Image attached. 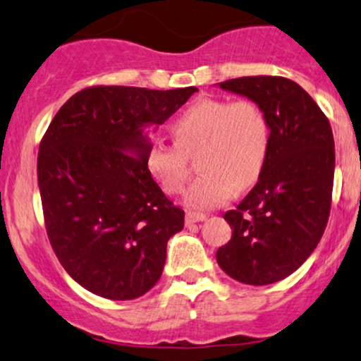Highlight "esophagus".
Here are the masks:
<instances>
[{"instance_id": "esophagus-1", "label": "esophagus", "mask_w": 361, "mask_h": 361, "mask_svg": "<svg viewBox=\"0 0 361 361\" xmlns=\"http://www.w3.org/2000/svg\"><path fill=\"white\" fill-rule=\"evenodd\" d=\"M206 219V214L203 213H190L186 214V226H191L195 223H200V221H204Z\"/></svg>"}]
</instances>
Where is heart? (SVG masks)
Returning <instances> with one entry per match:
<instances>
[{
	"instance_id": "obj_1",
	"label": "heart",
	"mask_w": 361,
	"mask_h": 361,
	"mask_svg": "<svg viewBox=\"0 0 361 361\" xmlns=\"http://www.w3.org/2000/svg\"><path fill=\"white\" fill-rule=\"evenodd\" d=\"M176 143L152 140L145 165L168 193H180L190 176L186 153L200 150L203 173L185 193L193 209L226 203L238 188H247L261 175L269 155L271 130L266 115L251 100L229 102L200 99L173 123Z\"/></svg>"
}]
</instances>
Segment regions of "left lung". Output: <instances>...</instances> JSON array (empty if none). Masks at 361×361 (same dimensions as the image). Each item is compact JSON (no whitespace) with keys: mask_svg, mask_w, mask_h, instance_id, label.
<instances>
[{"mask_svg":"<svg viewBox=\"0 0 361 361\" xmlns=\"http://www.w3.org/2000/svg\"><path fill=\"white\" fill-rule=\"evenodd\" d=\"M218 87L259 105L271 145L256 186L224 214L233 238L216 261L243 284H274L307 261L325 231L335 171L331 127L315 100L286 77H239Z\"/></svg>","mask_w":361,"mask_h":361,"instance_id":"1","label":"left lung"}]
</instances>
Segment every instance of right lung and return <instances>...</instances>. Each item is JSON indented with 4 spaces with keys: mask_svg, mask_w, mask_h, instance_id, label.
<instances>
[{
    "mask_svg": "<svg viewBox=\"0 0 361 361\" xmlns=\"http://www.w3.org/2000/svg\"><path fill=\"white\" fill-rule=\"evenodd\" d=\"M196 87L99 85L59 109L37 155L47 236L77 284L132 300L157 284L185 224L145 165L150 135Z\"/></svg>",
    "mask_w": 361,
    "mask_h": 361,
    "instance_id": "1",
    "label": "right lung"
}]
</instances>
